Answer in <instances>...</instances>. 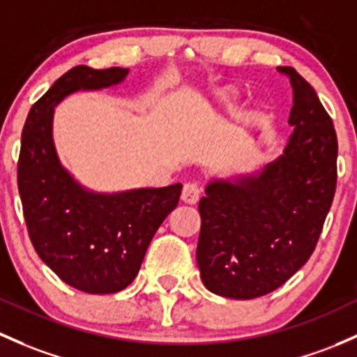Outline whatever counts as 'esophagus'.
Returning <instances> with one entry per match:
<instances>
[{"instance_id":"esophagus-1","label":"esophagus","mask_w":357,"mask_h":357,"mask_svg":"<svg viewBox=\"0 0 357 357\" xmlns=\"http://www.w3.org/2000/svg\"><path fill=\"white\" fill-rule=\"evenodd\" d=\"M200 195H202V188L197 185V183H186L183 186V193H181V200L185 204L193 205L200 200Z\"/></svg>"}]
</instances>
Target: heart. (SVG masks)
Instances as JSON below:
<instances>
[{
	"instance_id": "b5f03b06",
	"label": "heart",
	"mask_w": 357,
	"mask_h": 357,
	"mask_svg": "<svg viewBox=\"0 0 357 357\" xmlns=\"http://www.w3.org/2000/svg\"><path fill=\"white\" fill-rule=\"evenodd\" d=\"M239 106V97L236 90H222L215 96V102H213V111H227L234 112Z\"/></svg>"
}]
</instances>
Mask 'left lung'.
Masks as SVG:
<instances>
[{"label": "left lung", "instance_id": "1", "mask_svg": "<svg viewBox=\"0 0 357 357\" xmlns=\"http://www.w3.org/2000/svg\"><path fill=\"white\" fill-rule=\"evenodd\" d=\"M277 70L294 96L284 153L255 174L210 181L198 204L200 277L224 298H260L286 284L310 260L335 195L332 118L298 71Z\"/></svg>", "mask_w": 357, "mask_h": 357}]
</instances>
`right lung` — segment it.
Returning <instances> with one entry per match:
<instances>
[{"label": "right lung", "instance_id": "right-lung-1", "mask_svg": "<svg viewBox=\"0 0 357 357\" xmlns=\"http://www.w3.org/2000/svg\"><path fill=\"white\" fill-rule=\"evenodd\" d=\"M126 75L128 68L75 66L30 107L22 131L17 181L30 241L63 282L89 294H112L133 282L153 234L181 197V183L93 193L59 164L52 142L56 104L78 90L111 87Z\"/></svg>", "mask_w": 357, "mask_h": 357}]
</instances>
